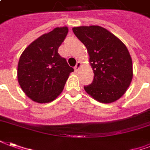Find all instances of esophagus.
Returning a JSON list of instances; mask_svg holds the SVG:
<instances>
[{"mask_svg":"<svg viewBox=\"0 0 150 150\" xmlns=\"http://www.w3.org/2000/svg\"><path fill=\"white\" fill-rule=\"evenodd\" d=\"M81 63L80 62H77L76 64V66H75V67H74V69L76 71H77L78 69H79V68L81 67Z\"/></svg>","mask_w":150,"mask_h":150,"instance_id":"obj_1","label":"esophagus"}]
</instances>
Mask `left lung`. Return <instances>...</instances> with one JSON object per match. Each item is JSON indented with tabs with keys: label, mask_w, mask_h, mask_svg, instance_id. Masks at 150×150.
Here are the masks:
<instances>
[{
	"label": "left lung",
	"mask_w": 150,
	"mask_h": 150,
	"mask_svg": "<svg viewBox=\"0 0 150 150\" xmlns=\"http://www.w3.org/2000/svg\"><path fill=\"white\" fill-rule=\"evenodd\" d=\"M74 35L86 47L94 78L84 86L88 94L100 103L116 101L130 86L132 60L120 39L100 26L73 28Z\"/></svg>",
	"instance_id": "obj_1"
}]
</instances>
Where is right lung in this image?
I'll return each mask as SVG.
<instances>
[{
  "label": "right lung",
  "instance_id": "obj_1",
  "mask_svg": "<svg viewBox=\"0 0 150 150\" xmlns=\"http://www.w3.org/2000/svg\"><path fill=\"white\" fill-rule=\"evenodd\" d=\"M67 34V27L54 28L32 42L20 56L18 81L32 100L44 103L55 100L74 72L58 52Z\"/></svg>",
  "mask_w": 150,
  "mask_h": 150
}]
</instances>
